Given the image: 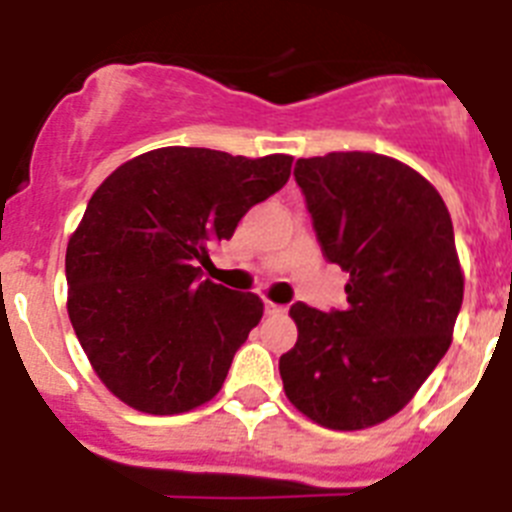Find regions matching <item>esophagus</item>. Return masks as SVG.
Segmentation results:
<instances>
[{"label":"esophagus","mask_w":512,"mask_h":512,"mask_svg":"<svg viewBox=\"0 0 512 512\" xmlns=\"http://www.w3.org/2000/svg\"><path fill=\"white\" fill-rule=\"evenodd\" d=\"M265 314H270V317H278V314H286V306L273 304V301H265Z\"/></svg>","instance_id":"esophagus-1"}]
</instances>
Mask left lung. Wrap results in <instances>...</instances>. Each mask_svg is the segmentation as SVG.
Instances as JSON below:
<instances>
[{"label": "left lung", "instance_id": "obj_1", "mask_svg": "<svg viewBox=\"0 0 512 512\" xmlns=\"http://www.w3.org/2000/svg\"><path fill=\"white\" fill-rule=\"evenodd\" d=\"M293 175L324 257L350 281L342 311L291 306L299 340L278 363L283 389L322 428H373L451 345L464 301L451 213L420 172L373 151L299 159Z\"/></svg>", "mask_w": 512, "mask_h": 512}]
</instances>
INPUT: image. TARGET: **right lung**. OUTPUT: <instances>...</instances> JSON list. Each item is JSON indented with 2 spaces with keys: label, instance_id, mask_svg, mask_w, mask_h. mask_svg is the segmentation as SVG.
<instances>
[{
  "label": "right lung",
  "instance_id": "right-lung-1",
  "mask_svg": "<svg viewBox=\"0 0 512 512\" xmlns=\"http://www.w3.org/2000/svg\"><path fill=\"white\" fill-rule=\"evenodd\" d=\"M291 162L164 146L92 193L66 247V309L100 381L128 407L180 415L219 394L262 301L201 278L198 265L286 185Z\"/></svg>",
  "mask_w": 512,
  "mask_h": 512
}]
</instances>
